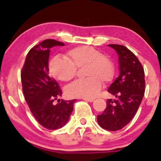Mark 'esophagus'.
I'll return each instance as SVG.
<instances>
[{
    "label": "esophagus",
    "instance_id": "34e87169",
    "mask_svg": "<svg viewBox=\"0 0 161 161\" xmlns=\"http://www.w3.org/2000/svg\"><path fill=\"white\" fill-rule=\"evenodd\" d=\"M84 100L86 101H88V102H90V103H92L94 101V99H83Z\"/></svg>",
    "mask_w": 161,
    "mask_h": 161
}]
</instances>
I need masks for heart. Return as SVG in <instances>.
<instances>
[{"mask_svg":"<svg viewBox=\"0 0 161 161\" xmlns=\"http://www.w3.org/2000/svg\"><path fill=\"white\" fill-rule=\"evenodd\" d=\"M67 59L55 57L49 62V71L52 75L62 82H68L76 75L77 69L86 66L85 76L87 79H79L66 89L69 97L92 99L101 89L102 82L111 81L114 69L107 57L92 47L79 46L69 50Z\"/></svg>","mask_w":161,"mask_h":161,"instance_id":"b5f03b06","label":"heart"}]
</instances>
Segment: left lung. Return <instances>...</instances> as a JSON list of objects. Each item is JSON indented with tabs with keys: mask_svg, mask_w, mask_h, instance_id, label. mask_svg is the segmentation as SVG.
Listing matches in <instances>:
<instances>
[{
	"mask_svg": "<svg viewBox=\"0 0 161 161\" xmlns=\"http://www.w3.org/2000/svg\"><path fill=\"white\" fill-rule=\"evenodd\" d=\"M109 46L119 55V75L108 89L116 99H107L106 108L98 115L97 121L103 129L116 131L126 126L137 112L145 92L144 70L136 55L126 47Z\"/></svg>",
	"mask_w": 161,
	"mask_h": 161,
	"instance_id": "left-lung-1",
	"label": "left lung"
}]
</instances>
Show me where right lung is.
I'll return each instance as SVG.
<instances>
[{
  "label": "right lung",
  "instance_id": "right-lung-1",
  "mask_svg": "<svg viewBox=\"0 0 161 161\" xmlns=\"http://www.w3.org/2000/svg\"><path fill=\"white\" fill-rule=\"evenodd\" d=\"M65 44L46 39L28 52L21 72L25 99L36 120L48 130H57L65 126L73 110L75 99H58L62 90L58 82L49 75L48 58L51 49Z\"/></svg>",
  "mask_w": 161,
  "mask_h": 161
}]
</instances>
